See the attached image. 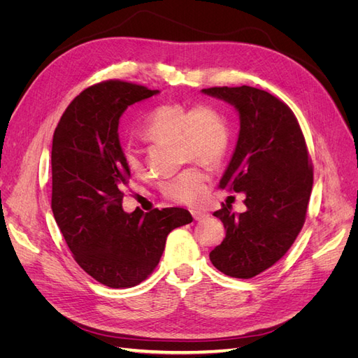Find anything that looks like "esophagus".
Segmentation results:
<instances>
[{
  "label": "esophagus",
  "mask_w": 358,
  "mask_h": 358,
  "mask_svg": "<svg viewBox=\"0 0 358 358\" xmlns=\"http://www.w3.org/2000/svg\"><path fill=\"white\" fill-rule=\"evenodd\" d=\"M191 215H192V218L196 220V221H201V220L208 218V216H209V213L206 212V210H203V209H192Z\"/></svg>",
  "instance_id": "esophagus-1"
}]
</instances>
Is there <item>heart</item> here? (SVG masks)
<instances>
[{
    "label": "heart",
    "instance_id": "b5f03b06",
    "mask_svg": "<svg viewBox=\"0 0 358 358\" xmlns=\"http://www.w3.org/2000/svg\"><path fill=\"white\" fill-rule=\"evenodd\" d=\"M143 131L152 140L179 142L183 161H199L210 167L225 158L231 140L225 116L209 104H200L194 109L180 104L161 106L148 116ZM124 155L131 170L142 167V159L133 146H125ZM208 183V173L199 167H189L162 180L159 191L170 200L192 203L206 191Z\"/></svg>",
    "mask_w": 358,
    "mask_h": 358
}]
</instances>
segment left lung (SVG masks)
<instances>
[{
    "instance_id": "1",
    "label": "left lung",
    "mask_w": 358,
    "mask_h": 358,
    "mask_svg": "<svg viewBox=\"0 0 358 358\" xmlns=\"http://www.w3.org/2000/svg\"><path fill=\"white\" fill-rule=\"evenodd\" d=\"M201 92L239 113V137L220 187L246 196L243 213L231 204L213 213L227 231L209 257L227 276L249 279L282 258L305 224L313 183L306 142L294 113L272 94L246 85Z\"/></svg>"
}]
</instances>
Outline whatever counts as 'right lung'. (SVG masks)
Returning <instances> with one entry per match:
<instances>
[{
	"mask_svg": "<svg viewBox=\"0 0 358 358\" xmlns=\"http://www.w3.org/2000/svg\"><path fill=\"white\" fill-rule=\"evenodd\" d=\"M158 92L122 80L90 86L53 133V216L78 264L110 288L145 280L158 266L169 233L192 221L182 208L122 209L131 173L119 143V119L128 106Z\"/></svg>",
	"mask_w": 358,
	"mask_h": 358,
	"instance_id": "add662e5",
	"label": "right lung"
}]
</instances>
